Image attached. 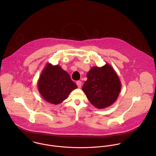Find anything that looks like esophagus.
Returning a JSON list of instances; mask_svg holds the SVG:
<instances>
[{"instance_id": "34e87169", "label": "esophagus", "mask_w": 156, "mask_h": 156, "mask_svg": "<svg viewBox=\"0 0 156 156\" xmlns=\"http://www.w3.org/2000/svg\"><path fill=\"white\" fill-rule=\"evenodd\" d=\"M76 84H77V87H78L79 88H80L81 87H82V85L81 81H77V82H76Z\"/></svg>"}]
</instances>
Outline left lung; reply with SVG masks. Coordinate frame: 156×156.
<instances>
[{
	"label": "left lung",
	"instance_id": "left-lung-1",
	"mask_svg": "<svg viewBox=\"0 0 156 156\" xmlns=\"http://www.w3.org/2000/svg\"><path fill=\"white\" fill-rule=\"evenodd\" d=\"M82 90L90 103L97 109L113 104L119 94L121 83L116 72L109 64L92 67L87 73Z\"/></svg>",
	"mask_w": 156,
	"mask_h": 156
}]
</instances>
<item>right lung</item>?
Returning <instances> with one entry per match:
<instances>
[{"label": "right lung", "mask_w": 156, "mask_h": 156, "mask_svg": "<svg viewBox=\"0 0 156 156\" xmlns=\"http://www.w3.org/2000/svg\"><path fill=\"white\" fill-rule=\"evenodd\" d=\"M40 94L45 101L58 105L66 100L77 86L61 66L48 63L43 69L37 83Z\"/></svg>", "instance_id": "right-lung-1"}]
</instances>
